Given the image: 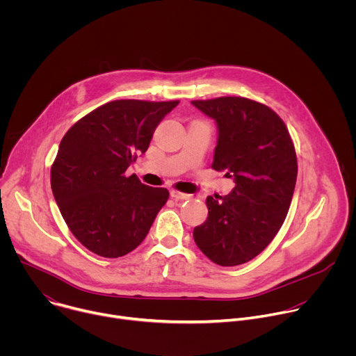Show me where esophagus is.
Listing matches in <instances>:
<instances>
[{"label": "esophagus", "mask_w": 356, "mask_h": 356, "mask_svg": "<svg viewBox=\"0 0 356 356\" xmlns=\"http://www.w3.org/2000/svg\"><path fill=\"white\" fill-rule=\"evenodd\" d=\"M170 195H172V198H175V200H188V198H191L190 194L180 193V191H176V190H172V191H170Z\"/></svg>", "instance_id": "34e87169"}]
</instances>
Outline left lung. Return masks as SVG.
Masks as SVG:
<instances>
[{
  "mask_svg": "<svg viewBox=\"0 0 356 356\" xmlns=\"http://www.w3.org/2000/svg\"><path fill=\"white\" fill-rule=\"evenodd\" d=\"M216 120L214 170H225L235 187L207 197L209 217L193 231L194 242L220 266L249 262L272 242L287 216L297 179V158L282 118L243 97L195 99Z\"/></svg>",
  "mask_w": 356,
  "mask_h": 356,
  "instance_id": "obj_1",
  "label": "left lung"
}]
</instances>
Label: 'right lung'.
Segmentation results:
<instances>
[{"label": "right lung", "mask_w": 356, "mask_h": 356, "mask_svg": "<svg viewBox=\"0 0 356 356\" xmlns=\"http://www.w3.org/2000/svg\"><path fill=\"white\" fill-rule=\"evenodd\" d=\"M179 101L117 99L77 121L63 136L50 186L63 220L95 255L120 258L147 235L169 191L125 172L145 154Z\"/></svg>", "instance_id": "1"}]
</instances>
